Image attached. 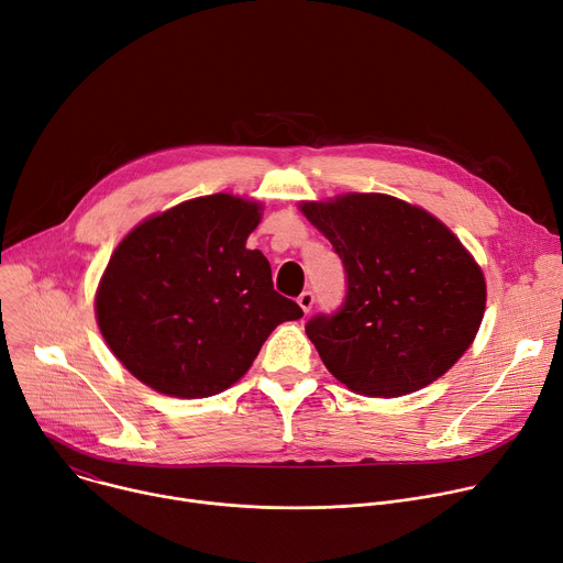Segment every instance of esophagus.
I'll return each instance as SVG.
<instances>
[{
    "label": "esophagus",
    "mask_w": 563,
    "mask_h": 563,
    "mask_svg": "<svg viewBox=\"0 0 563 563\" xmlns=\"http://www.w3.org/2000/svg\"><path fill=\"white\" fill-rule=\"evenodd\" d=\"M313 301H316V297H313L311 290H305V292L297 297V305H299V309L305 311V313H309L313 309Z\"/></svg>",
    "instance_id": "1"
}]
</instances>
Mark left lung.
<instances>
[{"instance_id": "obj_1", "label": "left lung", "mask_w": 563, "mask_h": 563, "mask_svg": "<svg viewBox=\"0 0 563 563\" xmlns=\"http://www.w3.org/2000/svg\"><path fill=\"white\" fill-rule=\"evenodd\" d=\"M340 254L347 299L307 335L324 367L352 393L395 399L444 376L471 347L487 307L483 268L419 205L387 194L301 200Z\"/></svg>"}]
</instances>
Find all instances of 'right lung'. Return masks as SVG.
<instances>
[{
    "instance_id": "1",
    "label": "right lung",
    "mask_w": 563,
    "mask_h": 563,
    "mask_svg": "<svg viewBox=\"0 0 563 563\" xmlns=\"http://www.w3.org/2000/svg\"><path fill=\"white\" fill-rule=\"evenodd\" d=\"M264 205L234 194L185 200L148 216L114 247L95 313L114 358L155 393L205 399L252 367L277 324L301 309L273 288L250 250Z\"/></svg>"
}]
</instances>
